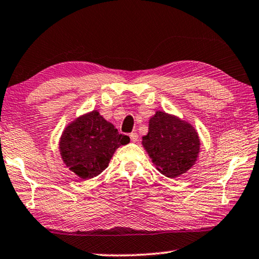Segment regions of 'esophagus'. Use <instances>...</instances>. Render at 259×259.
<instances>
[{
    "label": "esophagus",
    "instance_id": "1",
    "mask_svg": "<svg viewBox=\"0 0 259 259\" xmlns=\"http://www.w3.org/2000/svg\"><path fill=\"white\" fill-rule=\"evenodd\" d=\"M130 138H131V141H132V142H138L139 135L137 133H131L130 134Z\"/></svg>",
    "mask_w": 259,
    "mask_h": 259
}]
</instances>
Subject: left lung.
<instances>
[{
  "label": "left lung",
  "mask_w": 259,
  "mask_h": 259,
  "mask_svg": "<svg viewBox=\"0 0 259 259\" xmlns=\"http://www.w3.org/2000/svg\"><path fill=\"white\" fill-rule=\"evenodd\" d=\"M142 144L162 175L174 179L196 162L200 141L189 122L165 111H157L149 120V132Z\"/></svg>",
  "instance_id": "obj_1"
}]
</instances>
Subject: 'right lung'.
Returning <instances> with one entry per match:
<instances>
[{
	"label": "right lung",
	"mask_w": 259,
	"mask_h": 259,
	"mask_svg": "<svg viewBox=\"0 0 259 259\" xmlns=\"http://www.w3.org/2000/svg\"><path fill=\"white\" fill-rule=\"evenodd\" d=\"M130 142L99 111L85 113L68 125L61 135L63 162L80 179L89 180L107 168L116 149Z\"/></svg>",
	"instance_id": "obj_1"
}]
</instances>
